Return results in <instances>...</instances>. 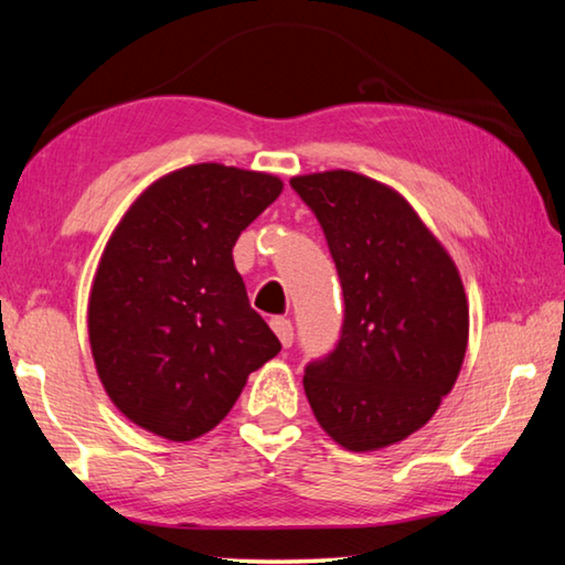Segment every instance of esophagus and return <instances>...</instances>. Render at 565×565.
I'll use <instances>...</instances> for the list:
<instances>
[{"mask_svg": "<svg viewBox=\"0 0 565 565\" xmlns=\"http://www.w3.org/2000/svg\"><path fill=\"white\" fill-rule=\"evenodd\" d=\"M269 323H271V329H274L276 337H279L281 347L289 349L291 343H294V327H291V321L284 319V317H274Z\"/></svg>", "mask_w": 565, "mask_h": 565, "instance_id": "1", "label": "esophagus"}]
</instances>
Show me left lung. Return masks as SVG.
<instances>
[{"instance_id": "1", "label": "left lung", "mask_w": 565, "mask_h": 565, "mask_svg": "<svg viewBox=\"0 0 565 565\" xmlns=\"http://www.w3.org/2000/svg\"><path fill=\"white\" fill-rule=\"evenodd\" d=\"M343 289L339 343L306 363L313 416L349 451L404 441L454 388L468 343L456 264L404 196L356 171L294 177Z\"/></svg>"}]
</instances>
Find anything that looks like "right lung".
Masks as SVG:
<instances>
[{
	"label": "right lung",
	"mask_w": 565,
	"mask_h": 565,
	"mask_svg": "<svg viewBox=\"0 0 565 565\" xmlns=\"http://www.w3.org/2000/svg\"><path fill=\"white\" fill-rule=\"evenodd\" d=\"M281 189L262 171L184 167L114 228L89 294V343L114 406L137 426L169 441L212 431L281 351L232 256Z\"/></svg>",
	"instance_id": "obj_1"
}]
</instances>
